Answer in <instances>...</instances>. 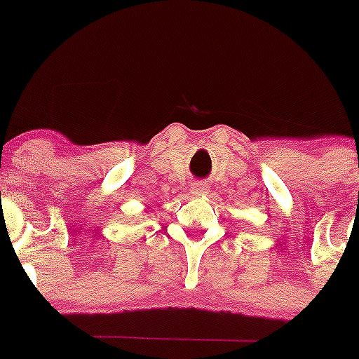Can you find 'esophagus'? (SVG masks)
<instances>
[{
	"label": "esophagus",
	"instance_id": "esophagus-1",
	"mask_svg": "<svg viewBox=\"0 0 359 359\" xmlns=\"http://www.w3.org/2000/svg\"><path fill=\"white\" fill-rule=\"evenodd\" d=\"M206 193H208V187H206V184L203 182H196L193 187H191V194H193V196H205Z\"/></svg>",
	"mask_w": 359,
	"mask_h": 359
}]
</instances>
